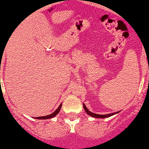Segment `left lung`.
I'll return each instance as SVG.
<instances>
[{
  "mask_svg": "<svg viewBox=\"0 0 149 149\" xmlns=\"http://www.w3.org/2000/svg\"><path fill=\"white\" fill-rule=\"evenodd\" d=\"M83 107H84V110L86 111V112L88 113L89 116L92 117H95V118H105V117H111V116H113V115L116 114V113H119V111L118 112H116V113H108V114H97V113H92L90 111H88V109L86 107V106L85 105V104H83Z\"/></svg>",
  "mask_w": 149,
  "mask_h": 149,
  "instance_id": "8db88e82",
  "label": "left lung"
}]
</instances>
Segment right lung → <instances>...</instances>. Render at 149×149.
<instances>
[{
	"mask_svg": "<svg viewBox=\"0 0 149 149\" xmlns=\"http://www.w3.org/2000/svg\"><path fill=\"white\" fill-rule=\"evenodd\" d=\"M61 107H62V104H60L59 107H57V109L55 111H54L53 113H51V114L47 115V116H44V117H36V119H38V120H47V119H50V118H52V117H55L56 115H57V113H59L60 111H61Z\"/></svg>",
	"mask_w": 149,
	"mask_h": 149,
	"instance_id": "add662e5",
	"label": "right lung"
}]
</instances>
